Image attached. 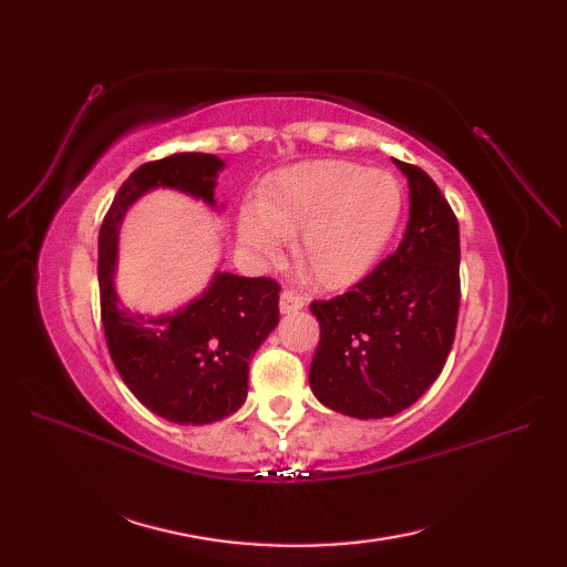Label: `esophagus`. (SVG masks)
Listing matches in <instances>:
<instances>
[{
  "instance_id": "34e87169",
  "label": "esophagus",
  "mask_w": 567,
  "mask_h": 567,
  "mask_svg": "<svg viewBox=\"0 0 567 567\" xmlns=\"http://www.w3.org/2000/svg\"><path fill=\"white\" fill-rule=\"evenodd\" d=\"M305 307V298L300 293H296V290H284L281 298H279V310L284 315H290V312H298Z\"/></svg>"
}]
</instances>
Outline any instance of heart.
<instances>
[{
    "instance_id": "b5f03b06",
    "label": "heart",
    "mask_w": 567,
    "mask_h": 567,
    "mask_svg": "<svg viewBox=\"0 0 567 567\" xmlns=\"http://www.w3.org/2000/svg\"><path fill=\"white\" fill-rule=\"evenodd\" d=\"M402 213L400 184L388 173L317 161L274 175L257 205L238 217L241 244L265 257L300 234L298 269L319 286H346L371 269Z\"/></svg>"
}]
</instances>
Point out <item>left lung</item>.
Masks as SVG:
<instances>
[{
	"mask_svg": "<svg viewBox=\"0 0 567 567\" xmlns=\"http://www.w3.org/2000/svg\"><path fill=\"white\" fill-rule=\"evenodd\" d=\"M409 182L402 244L348 293L310 305L321 338L310 367L315 398L352 419H385L433 385L458 319V221L421 167Z\"/></svg>",
	"mask_w": 567,
	"mask_h": 567,
	"instance_id": "left-lung-1",
	"label": "left lung"
}]
</instances>
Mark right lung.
Here are the masks:
<instances>
[{
  "mask_svg": "<svg viewBox=\"0 0 567 567\" xmlns=\"http://www.w3.org/2000/svg\"><path fill=\"white\" fill-rule=\"evenodd\" d=\"M221 167L225 161L213 153H175L136 167L99 231L101 321L113 364L136 400L179 425L215 423L241 409L250 357L279 323L281 286L267 277L217 271L198 298L173 315L132 312L113 286L117 229L130 205L158 186L215 208Z\"/></svg>",
  "mask_w": 567,
  "mask_h": 567,
  "instance_id": "1",
  "label": "right lung"
}]
</instances>
